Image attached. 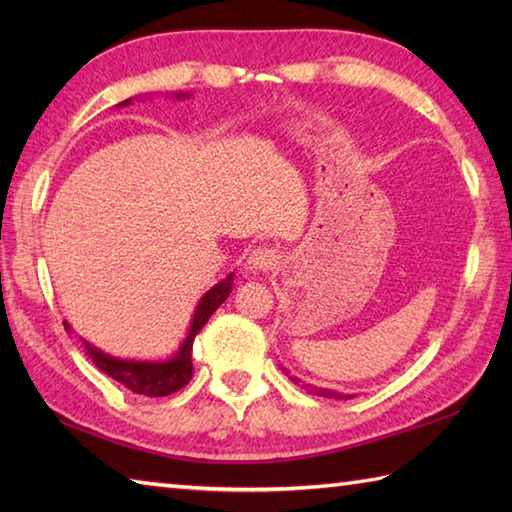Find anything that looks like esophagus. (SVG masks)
<instances>
[{
    "instance_id": "obj_1",
    "label": "esophagus",
    "mask_w": 512,
    "mask_h": 512,
    "mask_svg": "<svg viewBox=\"0 0 512 512\" xmlns=\"http://www.w3.org/2000/svg\"><path fill=\"white\" fill-rule=\"evenodd\" d=\"M279 264V253L270 246H257L253 253L248 255V268L259 270V273H268Z\"/></svg>"
}]
</instances>
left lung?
I'll list each match as a JSON object with an SVG mask.
<instances>
[{"mask_svg": "<svg viewBox=\"0 0 512 512\" xmlns=\"http://www.w3.org/2000/svg\"><path fill=\"white\" fill-rule=\"evenodd\" d=\"M292 380H297V378H292ZM308 389H310V391H314V394H317V396H323V398H352V396H343V394H339V391L319 389V387H312V385H308Z\"/></svg>", "mask_w": 512, "mask_h": 512, "instance_id": "8db88e82", "label": "left lung"}]
</instances>
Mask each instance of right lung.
<instances>
[{
	"mask_svg": "<svg viewBox=\"0 0 512 512\" xmlns=\"http://www.w3.org/2000/svg\"><path fill=\"white\" fill-rule=\"evenodd\" d=\"M180 96L182 94H178V99ZM129 103H132V99L123 101L121 105H129ZM231 290H233V273L206 292V295L200 299L198 308H195L187 339H184L176 356L169 358V361H123V358H114L110 354L96 350L94 345L83 341L85 354L92 358L94 365L99 367L103 374L118 380V383L125 385L127 389H132L134 394L158 396V398L169 396V394H173V391L182 389L191 380V376H193L191 352H193L195 334L204 328L206 321L211 319V314L222 306L228 295H231ZM63 325H65V330H72L68 321H63Z\"/></svg>",
	"mask_w": 512,
	"mask_h": 512,
	"instance_id": "obj_1",
	"label": "right lung"
}]
</instances>
